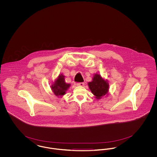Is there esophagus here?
<instances>
[{
  "instance_id": "34e87169",
  "label": "esophagus",
  "mask_w": 157,
  "mask_h": 157,
  "mask_svg": "<svg viewBox=\"0 0 157 157\" xmlns=\"http://www.w3.org/2000/svg\"><path fill=\"white\" fill-rule=\"evenodd\" d=\"M84 85H85V83H83V82H81V83H77V84H76V85H77V86H84Z\"/></svg>"
}]
</instances>
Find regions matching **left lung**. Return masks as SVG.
I'll return each instance as SVG.
<instances>
[{
    "label": "left lung",
    "instance_id": "8db88e82",
    "mask_svg": "<svg viewBox=\"0 0 157 157\" xmlns=\"http://www.w3.org/2000/svg\"><path fill=\"white\" fill-rule=\"evenodd\" d=\"M92 94L97 99L108 95L109 85L107 79H105L101 75L95 74L91 82L88 83Z\"/></svg>",
    "mask_w": 157,
    "mask_h": 157
}]
</instances>
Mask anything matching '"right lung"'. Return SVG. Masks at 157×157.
I'll return each mask as SVG.
<instances>
[{
    "mask_svg": "<svg viewBox=\"0 0 157 157\" xmlns=\"http://www.w3.org/2000/svg\"><path fill=\"white\" fill-rule=\"evenodd\" d=\"M71 86L70 83H67L65 81V76L60 74L54 81H52L51 86L53 94L58 98L62 97L66 94V92Z\"/></svg>",
    "mask_w": 157,
    "mask_h": 157,
    "instance_id": "1",
    "label": "right lung"
}]
</instances>
